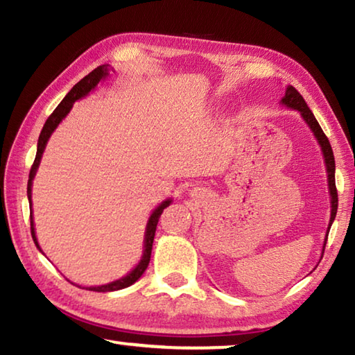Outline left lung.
Instances as JSON below:
<instances>
[{"label":"left lung","instance_id":"obj_1","mask_svg":"<svg viewBox=\"0 0 355 355\" xmlns=\"http://www.w3.org/2000/svg\"><path fill=\"white\" fill-rule=\"evenodd\" d=\"M282 105H285L286 107H291V110H296V111L300 112V116H302L305 122H307L310 130L313 131L315 137L321 146L324 161H326V167H327L329 191H330V197H332V200H330V208H332V209H330V222H329V228H327V235H329L330 225H332V222H334L335 216H336V208H338V194H336V186H335V158H334L332 147H330V142L327 139V136L324 135L322 128L320 127V123H318V120L315 119L313 112L310 111V107L307 106V103H305L302 95H300L293 86L286 87L285 97L282 98ZM326 241H327V236H326ZM326 241H324V248H326Z\"/></svg>","mask_w":355,"mask_h":355}]
</instances>
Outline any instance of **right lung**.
<instances>
[{"instance_id": "add662e5", "label": "right lung", "mask_w": 355, "mask_h": 355, "mask_svg": "<svg viewBox=\"0 0 355 355\" xmlns=\"http://www.w3.org/2000/svg\"><path fill=\"white\" fill-rule=\"evenodd\" d=\"M107 75V65H100L95 70H92L91 73L86 75L83 78L80 83H76L73 87H71V91L65 95L64 100L61 103L58 105V107L50 117L46 119V122L44 125V128L40 131V136H39V142H37V153H35V159L31 166V171H29V180H28V200L31 203V188H33V180L35 172H37V167L40 164V159H42V155H44V150L48 139H50V136L53 131L56 130V127L59 123L62 122V119L67 116L70 112L71 106L76 100H80L83 97H86V95L92 91V89L97 86L100 83L101 78H105ZM171 199L164 200L161 205L155 209L150 216V219L147 222V228H146V238H144V254L141 261L137 263V266L131 271L130 274L125 275V277L119 279L116 282H111V284H106V285H101V286H89V290L91 291H98V293H106V291H117V290H122V288H127L130 285H133L136 280H139L141 275L146 271L148 263H150V255H152V248H153V238H155V232H156V225H158V220H159V216L161 213L164 211L166 207L171 205ZM29 219H31V235L35 245H37V249L40 250V245L37 243V238H35V232H34V220H33V205H31V214H29ZM42 252V250H40Z\"/></svg>"}]
</instances>
